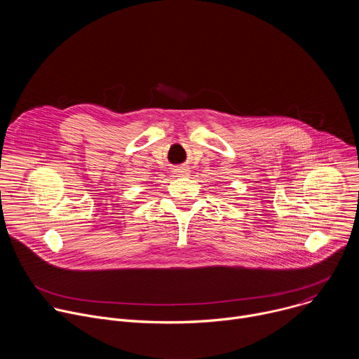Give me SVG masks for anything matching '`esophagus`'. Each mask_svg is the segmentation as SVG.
<instances>
[{"label":"esophagus","instance_id":"obj_1","mask_svg":"<svg viewBox=\"0 0 359 359\" xmlns=\"http://www.w3.org/2000/svg\"><path fill=\"white\" fill-rule=\"evenodd\" d=\"M173 172H175L176 177H184V176H187V168H183V166L175 168Z\"/></svg>","mask_w":359,"mask_h":359}]
</instances>
